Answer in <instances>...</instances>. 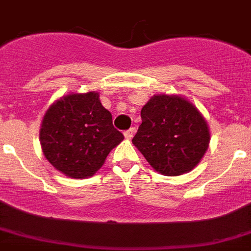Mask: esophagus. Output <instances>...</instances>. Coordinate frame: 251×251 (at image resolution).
Listing matches in <instances>:
<instances>
[{
  "label": "esophagus",
  "instance_id": "esophagus-1",
  "mask_svg": "<svg viewBox=\"0 0 251 251\" xmlns=\"http://www.w3.org/2000/svg\"><path fill=\"white\" fill-rule=\"evenodd\" d=\"M135 134V128L134 127H130L128 130H126L125 132H124V135H125V138L127 139V140H131L132 136H134Z\"/></svg>",
  "mask_w": 251,
  "mask_h": 251
}]
</instances>
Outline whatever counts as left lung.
Masks as SVG:
<instances>
[{
  "instance_id": "1",
  "label": "left lung",
  "mask_w": 251,
  "mask_h": 251,
  "mask_svg": "<svg viewBox=\"0 0 251 251\" xmlns=\"http://www.w3.org/2000/svg\"><path fill=\"white\" fill-rule=\"evenodd\" d=\"M132 144L156 172L180 176L204 155L210 132L197 108L178 96H154L141 110Z\"/></svg>"
}]
</instances>
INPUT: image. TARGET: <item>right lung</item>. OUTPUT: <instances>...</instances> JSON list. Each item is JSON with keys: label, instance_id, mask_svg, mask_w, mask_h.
I'll return each mask as SVG.
<instances>
[{"label": "right lung", "instance_id": "1", "mask_svg": "<svg viewBox=\"0 0 251 251\" xmlns=\"http://www.w3.org/2000/svg\"><path fill=\"white\" fill-rule=\"evenodd\" d=\"M123 140L124 135L113 127L112 115L96 92L58 100L47 111L40 128L45 158L72 178L93 176Z\"/></svg>", "mask_w": 251, "mask_h": 251}]
</instances>
